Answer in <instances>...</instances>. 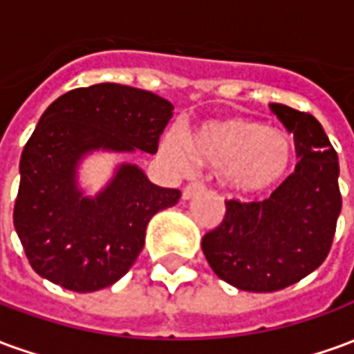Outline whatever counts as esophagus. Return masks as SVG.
<instances>
[{"instance_id": "esophagus-1", "label": "esophagus", "mask_w": 354, "mask_h": 354, "mask_svg": "<svg viewBox=\"0 0 354 354\" xmlns=\"http://www.w3.org/2000/svg\"><path fill=\"white\" fill-rule=\"evenodd\" d=\"M203 189H205V184H201V182H193V184L185 185L184 192H182V197H184V199H192L195 193H201Z\"/></svg>"}]
</instances>
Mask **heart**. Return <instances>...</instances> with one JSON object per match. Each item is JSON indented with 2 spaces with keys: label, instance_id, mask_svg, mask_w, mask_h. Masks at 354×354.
Returning a JSON list of instances; mask_svg holds the SVG:
<instances>
[{
  "label": "heart",
  "instance_id": "1",
  "mask_svg": "<svg viewBox=\"0 0 354 354\" xmlns=\"http://www.w3.org/2000/svg\"><path fill=\"white\" fill-rule=\"evenodd\" d=\"M161 157L178 174H189L195 162L220 169L230 189L258 195L288 174L296 151L286 134L254 119L231 117L203 123L187 140L176 132L165 134Z\"/></svg>",
  "mask_w": 354,
  "mask_h": 354
}]
</instances>
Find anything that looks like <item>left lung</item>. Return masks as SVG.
<instances>
[{"label":"left lung","instance_id":"1","mask_svg":"<svg viewBox=\"0 0 354 354\" xmlns=\"http://www.w3.org/2000/svg\"><path fill=\"white\" fill-rule=\"evenodd\" d=\"M294 134L299 161L269 199L225 201V216L203 237L208 266L246 292H277L326 260L342 212L339 161L322 124L305 111L269 104Z\"/></svg>","mask_w":354,"mask_h":354}]
</instances>
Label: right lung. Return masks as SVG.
<instances>
[{
	"instance_id": "add662e5",
	"label": "right lung",
	"mask_w": 354,
	"mask_h": 354,
	"mask_svg": "<svg viewBox=\"0 0 354 354\" xmlns=\"http://www.w3.org/2000/svg\"><path fill=\"white\" fill-rule=\"evenodd\" d=\"M174 106L142 88L98 83L73 88L45 109L20 157L15 230L35 273L73 292L123 277L144 248L146 227L174 207L180 189L151 184L119 165L96 197L77 187L81 159L96 149L157 153Z\"/></svg>"
}]
</instances>
